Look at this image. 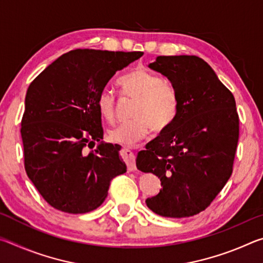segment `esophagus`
Returning a JSON list of instances; mask_svg holds the SVG:
<instances>
[{"mask_svg": "<svg viewBox=\"0 0 263 263\" xmlns=\"http://www.w3.org/2000/svg\"><path fill=\"white\" fill-rule=\"evenodd\" d=\"M122 158H123L124 161L126 162L128 171H130V172L137 171L136 157H135V154H133V152H131V151L127 149V148H124L122 151Z\"/></svg>", "mask_w": 263, "mask_h": 263, "instance_id": "obj_1", "label": "esophagus"}]
</instances>
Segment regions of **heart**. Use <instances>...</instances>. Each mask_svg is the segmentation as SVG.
<instances>
[{
    "instance_id": "obj_1",
    "label": "heart",
    "mask_w": 263,
    "mask_h": 263,
    "mask_svg": "<svg viewBox=\"0 0 263 263\" xmlns=\"http://www.w3.org/2000/svg\"><path fill=\"white\" fill-rule=\"evenodd\" d=\"M124 96L135 100L130 111V121L111 128L108 137L117 144L131 145L148 135L168 130L179 114V97L174 87L157 75L142 68H136L123 75L118 81ZM97 109L105 122L112 123L116 115V97L105 88L97 96Z\"/></svg>"
}]
</instances>
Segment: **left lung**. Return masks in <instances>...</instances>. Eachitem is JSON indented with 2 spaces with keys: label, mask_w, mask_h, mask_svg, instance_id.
<instances>
[{
  "label": "left lung",
  "mask_w": 263,
  "mask_h": 263,
  "mask_svg": "<svg viewBox=\"0 0 263 263\" xmlns=\"http://www.w3.org/2000/svg\"><path fill=\"white\" fill-rule=\"evenodd\" d=\"M148 67L171 81L180 108L173 125L138 153L137 168L162 185L146 204L162 217L197 215L232 174L239 139L234 96L196 55L158 57Z\"/></svg>",
  "instance_id": "1"
}]
</instances>
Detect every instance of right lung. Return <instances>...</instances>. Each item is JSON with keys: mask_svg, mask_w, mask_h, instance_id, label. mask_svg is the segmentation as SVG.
Instances as JSON below:
<instances>
[{"mask_svg": "<svg viewBox=\"0 0 263 263\" xmlns=\"http://www.w3.org/2000/svg\"><path fill=\"white\" fill-rule=\"evenodd\" d=\"M142 54L74 50L53 61L29 86L21 127L25 172L57 210H95L108 196L111 180L126 172L121 146L102 141L97 96L117 70ZM96 141L98 147L89 153Z\"/></svg>", "mask_w": 263, "mask_h": 263, "instance_id": "add662e5", "label": "right lung"}]
</instances>
